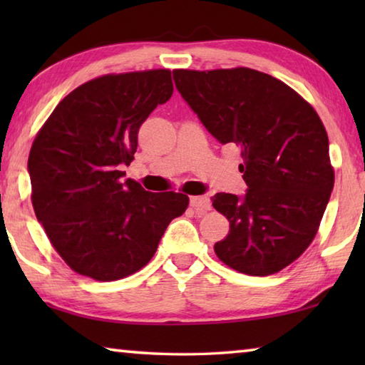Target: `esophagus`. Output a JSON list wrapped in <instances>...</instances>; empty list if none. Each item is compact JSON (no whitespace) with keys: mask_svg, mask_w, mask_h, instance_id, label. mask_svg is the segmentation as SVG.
I'll return each mask as SVG.
<instances>
[{"mask_svg":"<svg viewBox=\"0 0 365 365\" xmlns=\"http://www.w3.org/2000/svg\"><path fill=\"white\" fill-rule=\"evenodd\" d=\"M190 205L193 206L197 212H206L211 209V200H209V196H191Z\"/></svg>","mask_w":365,"mask_h":365,"instance_id":"esophagus-1","label":"esophagus"}]
</instances>
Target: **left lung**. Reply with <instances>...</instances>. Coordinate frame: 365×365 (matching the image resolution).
I'll return each mask as SVG.
<instances>
[{
	"label": "left lung",
	"instance_id": "obj_1",
	"mask_svg": "<svg viewBox=\"0 0 365 365\" xmlns=\"http://www.w3.org/2000/svg\"><path fill=\"white\" fill-rule=\"evenodd\" d=\"M174 80L207 132L242 150L246 193L212 197L230 222L215 255L246 275L275 274L311 245L329 205L335 174L322 120L293 88L248 67L177 69Z\"/></svg>",
	"mask_w": 365,
	"mask_h": 365
}]
</instances>
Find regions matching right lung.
<instances>
[{
  "label": "right lung",
  "instance_id": "1",
  "mask_svg": "<svg viewBox=\"0 0 365 365\" xmlns=\"http://www.w3.org/2000/svg\"><path fill=\"white\" fill-rule=\"evenodd\" d=\"M172 93L169 69L109 73L67 95L36 135L29 156L35 215L77 274L100 282L135 274L188 207L182 193L122 180L141 123Z\"/></svg>",
  "mask_w": 365,
  "mask_h": 365
}]
</instances>
